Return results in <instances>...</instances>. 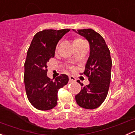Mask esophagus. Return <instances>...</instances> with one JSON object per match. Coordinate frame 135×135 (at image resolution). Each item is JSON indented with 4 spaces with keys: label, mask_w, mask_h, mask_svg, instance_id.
Masks as SVG:
<instances>
[{
    "label": "esophagus",
    "mask_w": 135,
    "mask_h": 135,
    "mask_svg": "<svg viewBox=\"0 0 135 135\" xmlns=\"http://www.w3.org/2000/svg\"><path fill=\"white\" fill-rule=\"evenodd\" d=\"M76 78L73 76L70 75L69 76V81H71V82H74V81H76Z\"/></svg>",
    "instance_id": "1"
}]
</instances>
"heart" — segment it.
Instances as JSON below:
<instances>
[{
  "instance_id": "1",
  "label": "heart",
  "mask_w": 135,
  "mask_h": 135,
  "mask_svg": "<svg viewBox=\"0 0 135 135\" xmlns=\"http://www.w3.org/2000/svg\"><path fill=\"white\" fill-rule=\"evenodd\" d=\"M80 41H83V40H81V39H80V38H77V39H76L75 40H74V42H80Z\"/></svg>"
}]
</instances>
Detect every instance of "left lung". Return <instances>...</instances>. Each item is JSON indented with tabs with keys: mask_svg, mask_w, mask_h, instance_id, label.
<instances>
[{
	"mask_svg": "<svg viewBox=\"0 0 135 135\" xmlns=\"http://www.w3.org/2000/svg\"><path fill=\"white\" fill-rule=\"evenodd\" d=\"M76 32L85 37L90 46L89 57L85 70L81 73L88 78L90 83L81 88L75 96L76 101L81 108L95 109L101 105L108 95L112 65L110 52L103 36L94 30L78 29ZM77 81L84 85L79 80Z\"/></svg>",
	"mask_w": 135,
	"mask_h": 135,
	"instance_id": "left-lung-1",
	"label": "left lung"
}]
</instances>
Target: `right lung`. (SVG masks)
Returning a JSON list of instances; mask_svg holds the SVG:
<instances>
[{
    "label": "right lung",
    "instance_id": "obj_1",
    "mask_svg": "<svg viewBox=\"0 0 135 135\" xmlns=\"http://www.w3.org/2000/svg\"><path fill=\"white\" fill-rule=\"evenodd\" d=\"M69 31V28L43 30L35 35L28 47L24 82L27 98L36 109L54 108L57 104L58 91L69 81L66 74H61L55 80L47 76V62L54 57L58 42Z\"/></svg>",
    "mask_w": 135,
    "mask_h": 135
}]
</instances>
